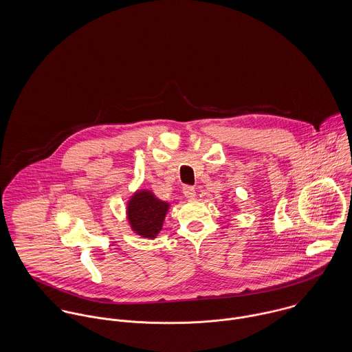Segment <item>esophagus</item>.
Segmentation results:
<instances>
[{
	"mask_svg": "<svg viewBox=\"0 0 352 352\" xmlns=\"http://www.w3.org/2000/svg\"><path fill=\"white\" fill-rule=\"evenodd\" d=\"M183 194H184V197L187 199H194L195 195H197V191H195V188L192 186H184L183 187Z\"/></svg>",
	"mask_w": 352,
	"mask_h": 352,
	"instance_id": "34e87169",
	"label": "esophagus"
}]
</instances>
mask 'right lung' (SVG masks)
Masks as SVG:
<instances>
[{
    "mask_svg": "<svg viewBox=\"0 0 352 352\" xmlns=\"http://www.w3.org/2000/svg\"><path fill=\"white\" fill-rule=\"evenodd\" d=\"M168 207V203L158 201L149 191L137 192L127 208L133 230L142 237L154 239L162 228Z\"/></svg>",
    "mask_w": 352,
    "mask_h": 352,
    "instance_id": "obj_1",
    "label": "right lung"
}]
</instances>
